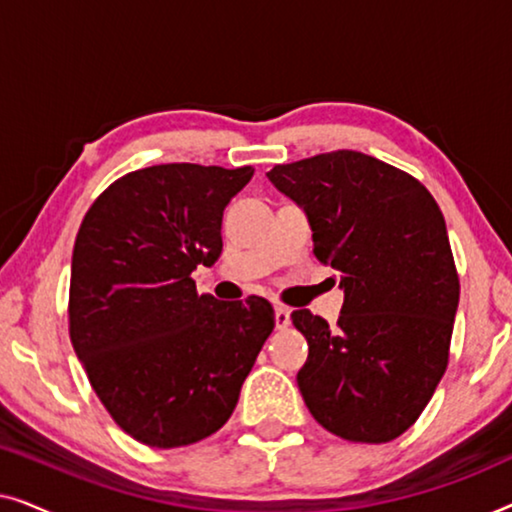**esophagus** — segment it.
Segmentation results:
<instances>
[{
    "label": "esophagus",
    "mask_w": 512,
    "mask_h": 512,
    "mask_svg": "<svg viewBox=\"0 0 512 512\" xmlns=\"http://www.w3.org/2000/svg\"><path fill=\"white\" fill-rule=\"evenodd\" d=\"M275 324H277V328H286L291 324V310H289V307H284V305L275 307Z\"/></svg>",
    "instance_id": "1"
}]
</instances>
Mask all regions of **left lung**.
<instances>
[{
	"mask_svg": "<svg viewBox=\"0 0 512 512\" xmlns=\"http://www.w3.org/2000/svg\"><path fill=\"white\" fill-rule=\"evenodd\" d=\"M305 209L314 256L340 272L338 324L291 314L305 335L298 389L312 417L352 443H389L431 401L450 359L459 275L443 212L408 172L359 151L275 165Z\"/></svg>",
	"mask_w": 512,
	"mask_h": 512,
	"instance_id": "8db88e82",
	"label": "left lung"
}]
</instances>
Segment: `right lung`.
Returning a JSON list of instances; mask_svg holds the SVG:
<instances>
[{
	"label": "right lung",
	"instance_id": "obj_1",
	"mask_svg": "<svg viewBox=\"0 0 512 512\" xmlns=\"http://www.w3.org/2000/svg\"><path fill=\"white\" fill-rule=\"evenodd\" d=\"M249 165L167 163L116 179L83 216L69 279V338L121 429L170 450L212 436L275 328L265 298L223 303L191 272L221 256V219Z\"/></svg>",
	"mask_w": 512,
	"mask_h": 512
}]
</instances>
